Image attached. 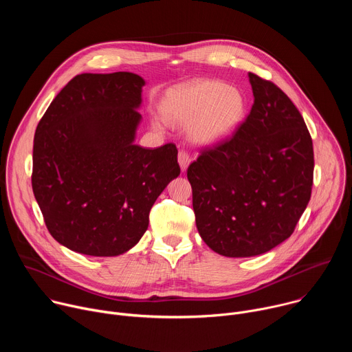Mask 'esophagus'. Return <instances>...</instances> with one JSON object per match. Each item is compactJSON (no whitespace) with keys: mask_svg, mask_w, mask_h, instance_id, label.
Segmentation results:
<instances>
[{"mask_svg":"<svg viewBox=\"0 0 352 352\" xmlns=\"http://www.w3.org/2000/svg\"><path fill=\"white\" fill-rule=\"evenodd\" d=\"M192 162V157L188 155V152H185V150H179L178 153V163H179V167L182 171H185L188 168V166Z\"/></svg>","mask_w":352,"mask_h":352,"instance_id":"obj_1","label":"esophagus"}]
</instances>
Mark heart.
I'll return each instance as SVG.
<instances>
[{
  "instance_id": "heart-1",
  "label": "heart",
  "mask_w": 352,
  "mask_h": 352,
  "mask_svg": "<svg viewBox=\"0 0 352 352\" xmlns=\"http://www.w3.org/2000/svg\"><path fill=\"white\" fill-rule=\"evenodd\" d=\"M245 98L223 82L205 80L179 89L166 106L171 122L189 125L192 138L202 144H216L228 139L242 124ZM160 126L159 122H155Z\"/></svg>"
}]
</instances>
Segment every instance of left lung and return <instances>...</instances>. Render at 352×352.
<instances>
[{"instance_id": "1", "label": "left lung", "mask_w": 352, "mask_h": 352, "mask_svg": "<svg viewBox=\"0 0 352 352\" xmlns=\"http://www.w3.org/2000/svg\"><path fill=\"white\" fill-rule=\"evenodd\" d=\"M254 106L231 138L188 167L197 231L214 252L249 258L291 236L314 184L302 116L274 83L248 74Z\"/></svg>"}]
</instances>
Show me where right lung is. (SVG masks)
<instances>
[{"mask_svg": "<svg viewBox=\"0 0 352 352\" xmlns=\"http://www.w3.org/2000/svg\"><path fill=\"white\" fill-rule=\"evenodd\" d=\"M144 83L132 72L78 75L37 125L33 193L50 234L74 252H128L181 173L174 143L135 144Z\"/></svg>", "mask_w": 352, "mask_h": 352, "instance_id": "right-lung-1", "label": "right lung"}]
</instances>
